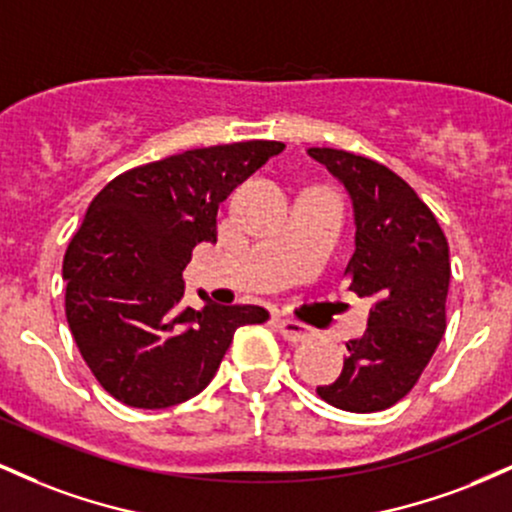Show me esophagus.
Returning a JSON list of instances; mask_svg holds the SVG:
<instances>
[{
    "instance_id": "obj_1",
    "label": "esophagus",
    "mask_w": 512,
    "mask_h": 512,
    "mask_svg": "<svg viewBox=\"0 0 512 512\" xmlns=\"http://www.w3.org/2000/svg\"><path fill=\"white\" fill-rule=\"evenodd\" d=\"M274 327H276V332L286 339V342H293V344L305 342V339L310 337V327H305L296 320H286V317H274Z\"/></svg>"
}]
</instances>
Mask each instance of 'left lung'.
Listing matches in <instances>:
<instances>
[{
  "label": "left lung",
  "instance_id": "8db88e82",
  "mask_svg": "<svg viewBox=\"0 0 512 512\" xmlns=\"http://www.w3.org/2000/svg\"><path fill=\"white\" fill-rule=\"evenodd\" d=\"M308 156L351 197L356 250L346 267L349 291L373 303L368 330L346 344L342 375L317 387V395L354 414L383 411L416 385L445 334L448 238L433 211L383 163L325 146Z\"/></svg>",
  "mask_w": 512,
  "mask_h": 512
}]
</instances>
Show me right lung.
Listing matches in <instances>:
<instances>
[{
    "instance_id": "obj_1",
    "label": "right lung",
    "mask_w": 512,
    "mask_h": 512,
    "mask_svg": "<svg viewBox=\"0 0 512 512\" xmlns=\"http://www.w3.org/2000/svg\"><path fill=\"white\" fill-rule=\"evenodd\" d=\"M281 142L192 149L117 175L88 204L64 255L67 322L105 392L137 409L187 402L211 383L233 334L264 322L260 305H182V269L216 243L221 202Z\"/></svg>"
}]
</instances>
